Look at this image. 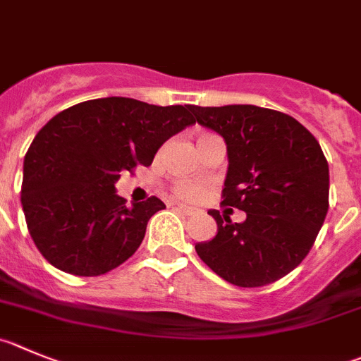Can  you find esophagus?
<instances>
[{
    "mask_svg": "<svg viewBox=\"0 0 361 361\" xmlns=\"http://www.w3.org/2000/svg\"><path fill=\"white\" fill-rule=\"evenodd\" d=\"M176 208H178V210L181 212V214H185V215H192V214H194V208H190V207H185V204H180V203H176Z\"/></svg>",
    "mask_w": 361,
    "mask_h": 361,
    "instance_id": "1",
    "label": "esophagus"
}]
</instances>
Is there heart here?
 Masks as SVG:
<instances>
[{"label":"heart","mask_w":361,"mask_h":361,"mask_svg":"<svg viewBox=\"0 0 361 361\" xmlns=\"http://www.w3.org/2000/svg\"><path fill=\"white\" fill-rule=\"evenodd\" d=\"M174 192H176L180 197H183V200H197V197L201 196V187L187 183V181H180V183H176V187H174Z\"/></svg>","instance_id":"heart-1"}]
</instances>
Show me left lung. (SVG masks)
<instances>
[{"mask_svg": "<svg viewBox=\"0 0 361 361\" xmlns=\"http://www.w3.org/2000/svg\"><path fill=\"white\" fill-rule=\"evenodd\" d=\"M201 126L228 147L222 204L245 212L231 222L217 210V235L196 244L222 279L264 287L294 271L312 249L329 208V167L317 139L287 114L255 104H188Z\"/></svg>", "mask_w": 361, "mask_h": 361, "instance_id": "1", "label": "left lung"}]
</instances>
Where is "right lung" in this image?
I'll use <instances>...</instances> for the list:
<instances>
[{
    "label": "right lung",
    "instance_id": "1",
    "mask_svg": "<svg viewBox=\"0 0 361 361\" xmlns=\"http://www.w3.org/2000/svg\"><path fill=\"white\" fill-rule=\"evenodd\" d=\"M194 123L188 106L131 97L83 101L49 119L26 151L21 187L40 255L74 276H101L124 264L165 204L151 196L128 207L116 181L123 171L151 165L165 140Z\"/></svg>",
    "mask_w": 361,
    "mask_h": 361
}]
</instances>
